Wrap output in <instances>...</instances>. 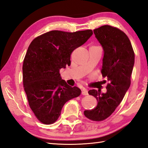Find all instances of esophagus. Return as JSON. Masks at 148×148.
Wrapping results in <instances>:
<instances>
[{"label":"esophagus","instance_id":"1","mask_svg":"<svg viewBox=\"0 0 148 148\" xmlns=\"http://www.w3.org/2000/svg\"><path fill=\"white\" fill-rule=\"evenodd\" d=\"M88 93V90L85 88H83L82 90V95H87Z\"/></svg>","mask_w":148,"mask_h":148}]
</instances>
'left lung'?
<instances>
[{"mask_svg":"<svg viewBox=\"0 0 148 148\" xmlns=\"http://www.w3.org/2000/svg\"><path fill=\"white\" fill-rule=\"evenodd\" d=\"M93 32L103 49L101 72L109 83L106 93L99 90L88 91L98 103L94 109L84 111V114L90 120L101 121L112 114L129 88L135 55L128 37L118 28L107 25Z\"/></svg>","mask_w":148,"mask_h":148,"instance_id":"8db88e82","label":"left lung"}]
</instances>
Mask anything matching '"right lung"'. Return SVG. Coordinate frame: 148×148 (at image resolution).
Returning a JSON list of instances; mask_svg holds the SVG:
<instances>
[{
    "label": "right lung",
    "instance_id": "obj_1",
    "mask_svg": "<svg viewBox=\"0 0 148 148\" xmlns=\"http://www.w3.org/2000/svg\"><path fill=\"white\" fill-rule=\"evenodd\" d=\"M92 34V30H52L31 42L23 60V87L31 110L42 123H54L65 103L81 94L79 88L62 79L60 70L71 65L72 51Z\"/></svg>",
    "mask_w": 148,
    "mask_h": 148
}]
</instances>
